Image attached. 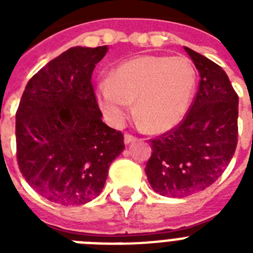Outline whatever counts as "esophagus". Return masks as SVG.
<instances>
[{"label": "esophagus", "instance_id": "1", "mask_svg": "<svg viewBox=\"0 0 253 253\" xmlns=\"http://www.w3.org/2000/svg\"><path fill=\"white\" fill-rule=\"evenodd\" d=\"M135 136L132 134H128V132H126V134H125V143H126V144H128V143H131V142H134L135 140Z\"/></svg>", "mask_w": 253, "mask_h": 253}]
</instances>
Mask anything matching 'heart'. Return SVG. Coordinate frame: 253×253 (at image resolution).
<instances>
[{
  "instance_id": "obj_1",
  "label": "heart",
  "mask_w": 253,
  "mask_h": 253,
  "mask_svg": "<svg viewBox=\"0 0 253 253\" xmlns=\"http://www.w3.org/2000/svg\"><path fill=\"white\" fill-rule=\"evenodd\" d=\"M197 72L185 56H140L125 61L99 85L98 101L113 125H122L136 99L135 114L154 132L184 119L196 91Z\"/></svg>"
}]
</instances>
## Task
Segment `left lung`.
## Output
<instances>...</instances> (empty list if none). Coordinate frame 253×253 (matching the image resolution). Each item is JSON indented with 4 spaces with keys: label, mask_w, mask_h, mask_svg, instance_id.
Wrapping results in <instances>:
<instances>
[{
    "label": "left lung",
    "mask_w": 253,
    "mask_h": 253,
    "mask_svg": "<svg viewBox=\"0 0 253 253\" xmlns=\"http://www.w3.org/2000/svg\"><path fill=\"white\" fill-rule=\"evenodd\" d=\"M200 73L188 113L177 126L151 139L148 182L167 197L192 196L215 182L238 146L239 98L223 69L185 47Z\"/></svg>",
    "instance_id": "8db88e82"
}]
</instances>
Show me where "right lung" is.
<instances>
[{"mask_svg":"<svg viewBox=\"0 0 253 253\" xmlns=\"http://www.w3.org/2000/svg\"><path fill=\"white\" fill-rule=\"evenodd\" d=\"M107 47H72L38 71L15 114L17 162L51 202L84 205L102 192L123 134L102 122L91 73Z\"/></svg>","mask_w":253,"mask_h":253,"instance_id":"1","label":"right lung"}]
</instances>
